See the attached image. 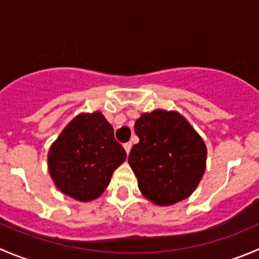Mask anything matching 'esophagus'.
I'll list each match as a JSON object with an SVG mask.
<instances>
[{"label": "esophagus", "mask_w": 259, "mask_h": 259, "mask_svg": "<svg viewBox=\"0 0 259 259\" xmlns=\"http://www.w3.org/2000/svg\"><path fill=\"white\" fill-rule=\"evenodd\" d=\"M132 146H133V144L130 142L129 143H125V144H124V149H125V151H126L127 154H129L130 150H132Z\"/></svg>", "instance_id": "1"}]
</instances>
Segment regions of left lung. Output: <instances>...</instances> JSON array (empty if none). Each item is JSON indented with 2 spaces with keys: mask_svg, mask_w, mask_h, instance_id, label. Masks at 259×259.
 Masks as SVG:
<instances>
[{
  "mask_svg": "<svg viewBox=\"0 0 259 259\" xmlns=\"http://www.w3.org/2000/svg\"><path fill=\"white\" fill-rule=\"evenodd\" d=\"M134 127L139 143L127 161L140 192L158 205L189 197L205 170L207 148L202 138L176 111L143 114Z\"/></svg>",
  "mask_w": 259,
  "mask_h": 259,
  "instance_id": "obj_1",
  "label": "left lung"
}]
</instances>
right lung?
I'll return each instance as SVG.
<instances>
[{
    "label": "right lung",
    "instance_id": "obj_1",
    "mask_svg": "<svg viewBox=\"0 0 259 259\" xmlns=\"http://www.w3.org/2000/svg\"><path fill=\"white\" fill-rule=\"evenodd\" d=\"M126 151L100 113L81 114L60 134L49 151V170L65 194L89 202L100 197Z\"/></svg>",
    "mask_w": 259,
    "mask_h": 259
}]
</instances>
